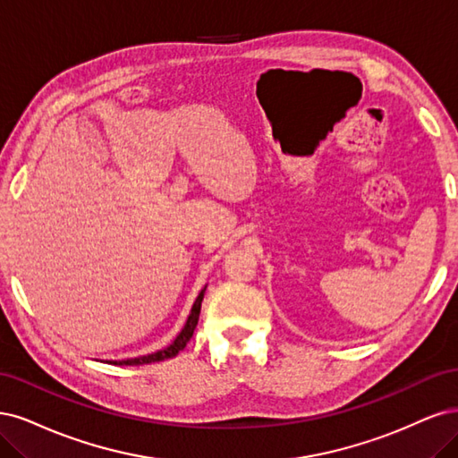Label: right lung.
Listing matches in <instances>:
<instances>
[{
    "label": "right lung",
    "instance_id": "add662e5",
    "mask_svg": "<svg viewBox=\"0 0 458 458\" xmlns=\"http://www.w3.org/2000/svg\"><path fill=\"white\" fill-rule=\"evenodd\" d=\"M205 289H208V285H205V287L199 291L194 306H191V310H190V316H188V319H186V323H184L182 331H181L179 335H176V338H174V341H173L169 346H165L164 350H157V352H154V353H148V356H140V358H132V360H122V361H108V363H114V365H144V363L165 361V360H169V358H174L176 353H179L181 350H184V346L188 344L191 335H194V329H196L198 319H199V310H201V301H203Z\"/></svg>",
    "mask_w": 458,
    "mask_h": 458
}]
</instances>
